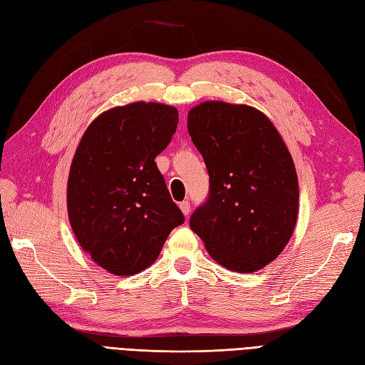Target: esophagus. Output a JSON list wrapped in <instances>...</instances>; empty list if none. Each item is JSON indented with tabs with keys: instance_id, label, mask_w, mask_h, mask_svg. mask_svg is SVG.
<instances>
[{
	"instance_id": "esophagus-1",
	"label": "esophagus",
	"mask_w": 365,
	"mask_h": 365,
	"mask_svg": "<svg viewBox=\"0 0 365 365\" xmlns=\"http://www.w3.org/2000/svg\"><path fill=\"white\" fill-rule=\"evenodd\" d=\"M180 208H181V212L184 213V216H189L190 215V202L189 201L180 202Z\"/></svg>"
}]
</instances>
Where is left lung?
I'll list each match as a JSON object with an SVG mask.
<instances>
[{
	"mask_svg": "<svg viewBox=\"0 0 365 365\" xmlns=\"http://www.w3.org/2000/svg\"><path fill=\"white\" fill-rule=\"evenodd\" d=\"M187 128L210 178L190 228L224 268L259 271L283 251L297 222L298 180L288 148L269 118L247 105L201 103Z\"/></svg>",
	"mask_w": 365,
	"mask_h": 365,
	"instance_id": "8db88e82",
	"label": "left lung"
}]
</instances>
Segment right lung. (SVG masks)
<instances>
[{"instance_id": "obj_1", "label": "right lung", "mask_w": 365, "mask_h": 365, "mask_svg": "<svg viewBox=\"0 0 365 365\" xmlns=\"http://www.w3.org/2000/svg\"><path fill=\"white\" fill-rule=\"evenodd\" d=\"M178 126V111L137 102L98 115L83 134L68 176V216L81 247L115 275L157 260L184 222L157 168Z\"/></svg>"}]
</instances>
